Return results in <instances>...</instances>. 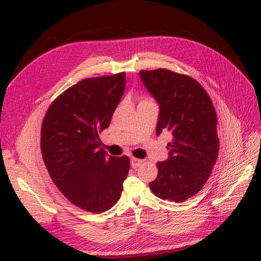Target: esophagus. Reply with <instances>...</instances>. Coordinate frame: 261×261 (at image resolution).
Returning <instances> with one entry per match:
<instances>
[{
    "label": "esophagus",
    "mask_w": 261,
    "mask_h": 261,
    "mask_svg": "<svg viewBox=\"0 0 261 261\" xmlns=\"http://www.w3.org/2000/svg\"><path fill=\"white\" fill-rule=\"evenodd\" d=\"M141 163H143V160L137 159V158H132V159H130V165H132L133 169L138 168Z\"/></svg>",
    "instance_id": "esophagus-1"
}]
</instances>
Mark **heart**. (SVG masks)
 Listing matches in <instances>:
<instances>
[{
	"label": "heart",
	"instance_id": "b5f03b06",
	"mask_svg": "<svg viewBox=\"0 0 261 261\" xmlns=\"http://www.w3.org/2000/svg\"><path fill=\"white\" fill-rule=\"evenodd\" d=\"M143 101H148V100H143Z\"/></svg>",
	"mask_w": 261,
	"mask_h": 261
}]
</instances>
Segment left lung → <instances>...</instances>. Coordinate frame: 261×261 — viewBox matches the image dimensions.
Masks as SVG:
<instances>
[{
    "instance_id": "8db88e82",
    "label": "left lung",
    "mask_w": 261,
    "mask_h": 261,
    "mask_svg": "<svg viewBox=\"0 0 261 261\" xmlns=\"http://www.w3.org/2000/svg\"><path fill=\"white\" fill-rule=\"evenodd\" d=\"M140 80L159 105L156 135L171 134L169 158L158 162L150 189L159 198L181 202L208 180L219 152L217 114L208 93L194 78L169 69L141 70Z\"/></svg>"
}]
</instances>
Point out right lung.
<instances>
[{"label": "right lung", "instance_id": "add662e5", "mask_svg": "<svg viewBox=\"0 0 261 261\" xmlns=\"http://www.w3.org/2000/svg\"><path fill=\"white\" fill-rule=\"evenodd\" d=\"M125 83V73L87 78L60 94L43 118L41 152L46 170L60 192L86 211L112 208L128 174V156L109 155L99 137L111 123Z\"/></svg>", "mask_w": 261, "mask_h": 261}]
</instances>
